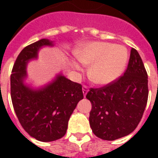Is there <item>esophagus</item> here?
<instances>
[{
    "label": "esophagus",
    "instance_id": "34e87169",
    "mask_svg": "<svg viewBox=\"0 0 158 158\" xmlns=\"http://www.w3.org/2000/svg\"><path fill=\"white\" fill-rule=\"evenodd\" d=\"M89 91V88H88V86L84 85L83 86V94H84V96H86V94L88 93Z\"/></svg>",
    "mask_w": 158,
    "mask_h": 158
}]
</instances>
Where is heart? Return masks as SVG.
I'll list each match as a JSON object with an SVG mask.
<instances>
[{
    "label": "heart",
    "mask_w": 158,
    "mask_h": 158,
    "mask_svg": "<svg viewBox=\"0 0 158 158\" xmlns=\"http://www.w3.org/2000/svg\"><path fill=\"white\" fill-rule=\"evenodd\" d=\"M76 57L83 65L90 66L89 78L97 85H108L115 81L125 69L128 61L127 49L107 42H89L76 52ZM79 69L78 64H73Z\"/></svg>",
    "instance_id": "heart-1"
}]
</instances>
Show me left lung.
Masks as SVG:
<instances>
[{
  "label": "left lung",
  "mask_w": 158,
  "mask_h": 158,
  "mask_svg": "<svg viewBox=\"0 0 158 158\" xmlns=\"http://www.w3.org/2000/svg\"><path fill=\"white\" fill-rule=\"evenodd\" d=\"M148 76L135 49L130 51L123 75L101 88H90L89 125L98 138L114 140L132 133L138 126L148 99Z\"/></svg>",
  "instance_id": "1"
}]
</instances>
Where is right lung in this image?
I'll return each mask as SVG.
<instances>
[{
    "mask_svg": "<svg viewBox=\"0 0 158 158\" xmlns=\"http://www.w3.org/2000/svg\"><path fill=\"white\" fill-rule=\"evenodd\" d=\"M53 45L47 39L27 45L16 59L11 74V98L20 124L29 135L43 142L65 135L68 123L77 104L84 98L82 85L62 74L40 89L24 85L26 66L37 58L40 48Z\"/></svg>",
    "mask_w": 158,
    "mask_h": 158,
    "instance_id": "right-lung-1",
    "label": "right lung"
}]
</instances>
